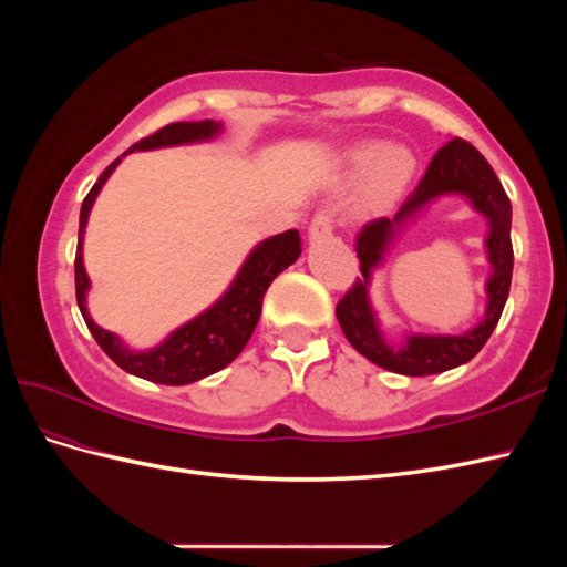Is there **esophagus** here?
<instances>
[{
  "mask_svg": "<svg viewBox=\"0 0 567 567\" xmlns=\"http://www.w3.org/2000/svg\"><path fill=\"white\" fill-rule=\"evenodd\" d=\"M333 231V212L329 207H321L315 216H311L309 224V238H323Z\"/></svg>",
  "mask_w": 567,
  "mask_h": 567,
  "instance_id": "34e87169",
  "label": "esophagus"
}]
</instances>
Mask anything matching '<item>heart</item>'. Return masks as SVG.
<instances>
[{
	"label": "heart",
	"instance_id": "1",
	"mask_svg": "<svg viewBox=\"0 0 567 567\" xmlns=\"http://www.w3.org/2000/svg\"><path fill=\"white\" fill-rule=\"evenodd\" d=\"M353 163L358 173L372 171L368 185L370 204H388L394 199L414 171V158L404 148H382L375 143L358 148Z\"/></svg>",
	"mask_w": 567,
	"mask_h": 567
}]
</instances>
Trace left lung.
I'll list each match as a JSON object with an SVG mask.
<instances>
[{"label":"left lung","mask_w":567,"mask_h":567,"mask_svg":"<svg viewBox=\"0 0 567 567\" xmlns=\"http://www.w3.org/2000/svg\"><path fill=\"white\" fill-rule=\"evenodd\" d=\"M449 190H461L474 199L476 208L483 210L491 219L488 249L491 261L496 272L488 284V317L473 331L463 337H410L404 349H390L381 341L374 318L367 305V277L381 257L383 246L389 243L393 226L401 223L406 215L423 206L433 196L447 194ZM512 202L504 192L499 177L492 171L473 143L465 138H451L433 155L424 177L419 179L412 195H409L394 219L380 216V219L368 221L355 236V252L360 260V272L353 287L336 305V317H339L346 339L351 341L358 353H363L372 363L400 372V375H436V372L451 370L467 363L470 358L480 353V348L495 331L497 321L507 305L509 287H512V268H514V248H512Z\"/></svg>","instance_id":"8db88e82"}]
</instances>
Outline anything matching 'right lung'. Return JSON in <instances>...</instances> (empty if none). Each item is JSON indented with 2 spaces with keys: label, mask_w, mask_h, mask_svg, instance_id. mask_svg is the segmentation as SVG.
Listing matches in <instances>:
<instances>
[{
  "label": "right lung",
  "mask_w": 567,
  "mask_h": 567,
  "mask_svg": "<svg viewBox=\"0 0 567 567\" xmlns=\"http://www.w3.org/2000/svg\"><path fill=\"white\" fill-rule=\"evenodd\" d=\"M219 128L221 124H214V122L167 124L155 131V134L134 143L126 153L202 141V138L214 136ZM118 161L122 158H116L100 175L97 183H94L92 189L87 192V197H84L82 209H80V234H78V252H75L78 307L82 311L84 323H87V329L94 336V341L100 343L102 351L110 355L118 368L131 372V375L151 380V382L189 384L212 375L216 370L226 368L240 351H244L260 319L265 292H268V287L277 275H280L285 268H290V265L302 256V238H299L297 228H292V231L277 234L268 240H262V244L250 252V258L246 260L244 268H240L231 290H228L212 309H207L197 319H192L189 323H185V327L173 331L167 336V341H163L158 348H153V351H146V353L128 351V348L122 346V341H118L114 333L100 329L97 323L90 319L87 307H84V292H87L90 280H87V272L82 268V234H84V226H87L92 202L97 199L102 185L106 183V177L114 173Z\"/></svg>",
  "instance_id": "right-lung-1"
}]
</instances>
